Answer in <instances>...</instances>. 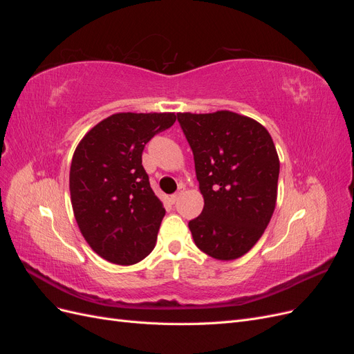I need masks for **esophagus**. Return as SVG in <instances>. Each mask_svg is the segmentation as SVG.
Returning a JSON list of instances; mask_svg holds the SVG:
<instances>
[{
	"instance_id": "esophagus-1",
	"label": "esophagus",
	"mask_w": 354,
	"mask_h": 354,
	"mask_svg": "<svg viewBox=\"0 0 354 354\" xmlns=\"http://www.w3.org/2000/svg\"><path fill=\"white\" fill-rule=\"evenodd\" d=\"M183 192H185V187H180L178 190H177V194H174L173 196H171L169 199H171V202H173V203H176L178 199H180V196L181 195H183Z\"/></svg>"
}]
</instances>
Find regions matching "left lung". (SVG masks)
<instances>
[{
	"label": "left lung",
	"mask_w": 354,
	"mask_h": 354,
	"mask_svg": "<svg viewBox=\"0 0 354 354\" xmlns=\"http://www.w3.org/2000/svg\"><path fill=\"white\" fill-rule=\"evenodd\" d=\"M195 159L203 196L189 221L198 248L216 260H234L261 238L276 207L279 156L269 131L230 111L177 113Z\"/></svg>",
	"instance_id": "left-lung-1"
}]
</instances>
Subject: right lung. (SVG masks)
Segmentation results:
<instances>
[{
    "label": "right lung",
    "instance_id": "obj_1",
    "mask_svg": "<svg viewBox=\"0 0 354 354\" xmlns=\"http://www.w3.org/2000/svg\"><path fill=\"white\" fill-rule=\"evenodd\" d=\"M176 120L168 112L115 113L93 127L75 149L69 173L73 216L102 259L131 266L155 248L165 208L149 183L142 153Z\"/></svg>",
    "mask_w": 354,
    "mask_h": 354
}]
</instances>
